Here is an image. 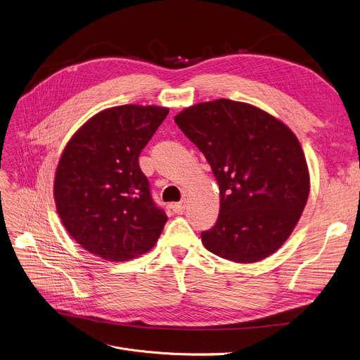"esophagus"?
<instances>
[{
  "mask_svg": "<svg viewBox=\"0 0 360 360\" xmlns=\"http://www.w3.org/2000/svg\"><path fill=\"white\" fill-rule=\"evenodd\" d=\"M185 207H186L185 201H181V202H174V204L171 205V208H172V210H174V212H176V214H182V212L185 211Z\"/></svg>",
  "mask_w": 360,
  "mask_h": 360,
  "instance_id": "1",
  "label": "esophagus"
}]
</instances>
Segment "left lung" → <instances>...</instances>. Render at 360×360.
Listing matches in <instances>:
<instances>
[{
	"label": "left lung",
	"mask_w": 360,
	"mask_h": 360,
	"mask_svg": "<svg viewBox=\"0 0 360 360\" xmlns=\"http://www.w3.org/2000/svg\"><path fill=\"white\" fill-rule=\"evenodd\" d=\"M204 153L220 189L217 223L201 233L207 250L236 263L275 253L295 229L309 194L302 148L281 120L226 98L175 115Z\"/></svg>",
	"instance_id": "obj_1"
}]
</instances>
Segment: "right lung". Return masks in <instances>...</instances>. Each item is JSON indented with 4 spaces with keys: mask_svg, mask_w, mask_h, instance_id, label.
<instances>
[{
    "mask_svg": "<svg viewBox=\"0 0 360 360\" xmlns=\"http://www.w3.org/2000/svg\"><path fill=\"white\" fill-rule=\"evenodd\" d=\"M169 108L126 104L92 115L60 155L53 197L60 221L85 250L124 262L150 250L167 217L152 200L139 156Z\"/></svg>",
    "mask_w": 360,
    "mask_h": 360,
    "instance_id": "add662e5",
    "label": "right lung"
}]
</instances>
